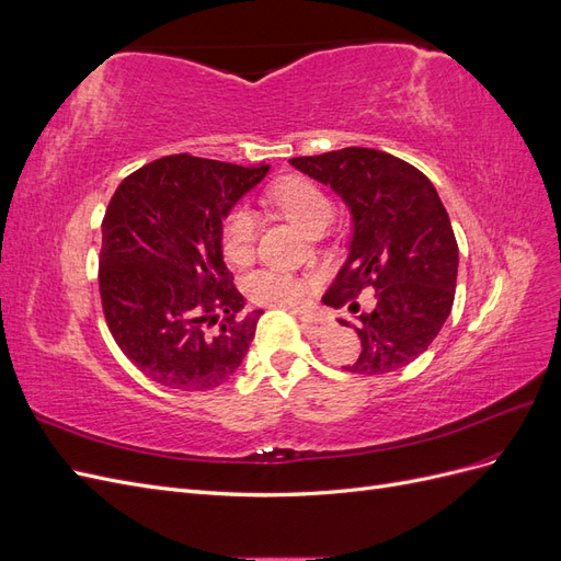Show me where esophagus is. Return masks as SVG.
Wrapping results in <instances>:
<instances>
[{
    "label": "esophagus",
    "instance_id": "1",
    "mask_svg": "<svg viewBox=\"0 0 561 561\" xmlns=\"http://www.w3.org/2000/svg\"><path fill=\"white\" fill-rule=\"evenodd\" d=\"M301 328L309 334H325L332 328V318L328 316H301Z\"/></svg>",
    "mask_w": 561,
    "mask_h": 561
}]
</instances>
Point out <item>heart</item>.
Returning <instances> with one entry per match:
<instances>
[{
	"label": "heart",
	"mask_w": 561,
	"mask_h": 561,
	"mask_svg": "<svg viewBox=\"0 0 561 561\" xmlns=\"http://www.w3.org/2000/svg\"><path fill=\"white\" fill-rule=\"evenodd\" d=\"M274 198L283 213L295 219L299 227L307 229L311 222L320 215L330 213V201L325 198L318 186L309 180H285L276 186ZM257 215H254L250 208L241 206L227 215L225 225H222V248L227 260L243 264L252 257L254 250V239H257ZM245 290L248 295L260 301V304H271V307H299V304L307 299L309 295V285L295 274H287V271L280 268H257L252 271L245 280Z\"/></svg>",
	"instance_id": "1"
}]
</instances>
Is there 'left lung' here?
<instances>
[{"label":"left lung","instance_id":"left-lung-1","mask_svg":"<svg viewBox=\"0 0 561 561\" xmlns=\"http://www.w3.org/2000/svg\"><path fill=\"white\" fill-rule=\"evenodd\" d=\"M290 163L346 203L351 239L322 301L348 311L339 318L360 336L355 375H386L416 360L451 311L458 245L449 215L433 182L407 161L379 149L346 147ZM365 286L378 290V307L360 312L353 298Z\"/></svg>","mask_w":561,"mask_h":561}]
</instances>
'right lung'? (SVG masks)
I'll return each mask as SVG.
<instances>
[{
	"mask_svg": "<svg viewBox=\"0 0 561 561\" xmlns=\"http://www.w3.org/2000/svg\"><path fill=\"white\" fill-rule=\"evenodd\" d=\"M268 165L163 157L114 192L100 250L110 332L145 377L175 390L222 386L241 367L264 311L241 313L222 222Z\"/></svg>",
	"mask_w": 561,
	"mask_h": 561,
	"instance_id": "right-lung-1",
	"label": "right lung"
}]
</instances>
